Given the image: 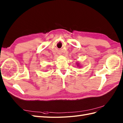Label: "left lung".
Listing matches in <instances>:
<instances>
[{"mask_svg": "<svg viewBox=\"0 0 123 123\" xmlns=\"http://www.w3.org/2000/svg\"><path fill=\"white\" fill-rule=\"evenodd\" d=\"M76 65H77V67H79V68H80V67H81V66H80V63H78V62H77V63H76Z\"/></svg>", "mask_w": 123, "mask_h": 123, "instance_id": "left-lung-1", "label": "left lung"}]
</instances>
